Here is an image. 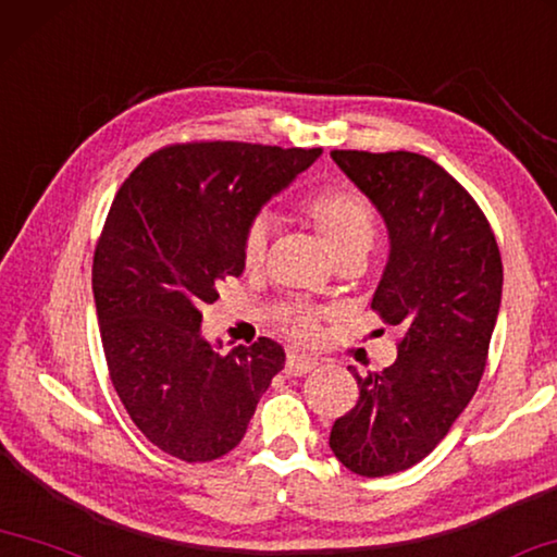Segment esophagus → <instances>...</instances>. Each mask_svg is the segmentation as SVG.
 Instances as JSON below:
<instances>
[{
    "label": "esophagus",
    "mask_w": 557,
    "mask_h": 557,
    "mask_svg": "<svg viewBox=\"0 0 557 557\" xmlns=\"http://www.w3.org/2000/svg\"><path fill=\"white\" fill-rule=\"evenodd\" d=\"M314 367H317L314 359L293 355V357H287V361H285V374H287V376H302V374H307V372H312Z\"/></svg>",
    "instance_id": "esophagus-1"
}]
</instances>
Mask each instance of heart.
<instances>
[{"instance_id":"b5f03b06","label":"heart","mask_w":557,"mask_h":557,"mask_svg":"<svg viewBox=\"0 0 557 557\" xmlns=\"http://www.w3.org/2000/svg\"><path fill=\"white\" fill-rule=\"evenodd\" d=\"M299 213L320 235L334 260L349 252H369L376 235V220L369 202L349 185H324L307 196L299 206ZM268 250V227L255 223L243 237L245 268H258ZM280 326L295 342H314L320 337V312L295 307L280 314Z\"/></svg>"}]
</instances>
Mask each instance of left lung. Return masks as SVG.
Returning <instances> with one entry per match:
<instances>
[{"label": "left lung", "instance_id": "1", "mask_svg": "<svg viewBox=\"0 0 557 557\" xmlns=\"http://www.w3.org/2000/svg\"><path fill=\"white\" fill-rule=\"evenodd\" d=\"M389 231L372 310L401 330L382 372L357 374L359 399L334 421L330 448L351 473L379 479L434 451L485 369L503 262L483 210L426 156L332 151Z\"/></svg>", "mask_w": 557, "mask_h": 557}]
</instances>
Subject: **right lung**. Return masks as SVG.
Returning <instances> with one entry per match:
<instances>
[{
    "label": "right lung",
    "mask_w": 557,
    "mask_h": 557,
    "mask_svg": "<svg viewBox=\"0 0 557 557\" xmlns=\"http://www.w3.org/2000/svg\"><path fill=\"white\" fill-rule=\"evenodd\" d=\"M320 148L237 140L165 146L111 202L94 252V302L111 384L153 446L206 463L240 444L285 349L260 337L220 355L200 334L202 305L240 277L243 237Z\"/></svg>",
    "instance_id": "right-lung-1"
}]
</instances>
